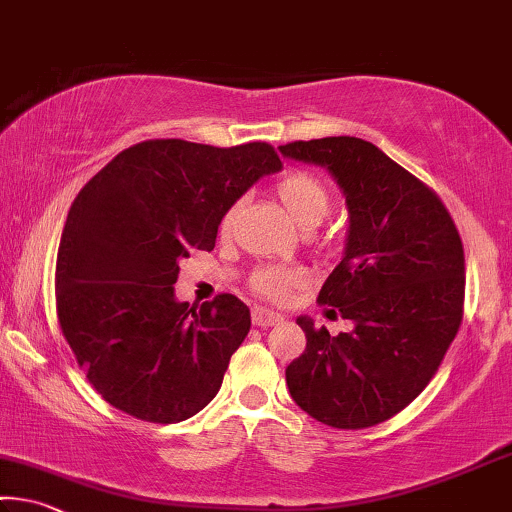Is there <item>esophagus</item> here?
<instances>
[{
    "instance_id": "esophagus-1",
    "label": "esophagus",
    "mask_w": 512,
    "mask_h": 512,
    "mask_svg": "<svg viewBox=\"0 0 512 512\" xmlns=\"http://www.w3.org/2000/svg\"><path fill=\"white\" fill-rule=\"evenodd\" d=\"M282 316L278 312H271L266 310V307H255L253 310V323L259 328H269L275 326V323H280Z\"/></svg>"
}]
</instances>
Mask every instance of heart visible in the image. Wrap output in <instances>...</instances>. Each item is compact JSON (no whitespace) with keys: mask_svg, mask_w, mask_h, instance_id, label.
<instances>
[{"mask_svg":"<svg viewBox=\"0 0 512 512\" xmlns=\"http://www.w3.org/2000/svg\"><path fill=\"white\" fill-rule=\"evenodd\" d=\"M275 196L282 202V207L287 209L291 221L303 227H316L326 214L330 212V193L319 177L310 173H303V170H296V173H289L282 177V180L275 184ZM234 218V209H230L223 216V232L230 230ZM300 282V273L294 269H280V266H273V269H262L257 271L253 285L259 294L269 298H282L291 287H296Z\"/></svg>","mask_w":512,"mask_h":512,"instance_id":"obj_1","label":"heart"}]
</instances>
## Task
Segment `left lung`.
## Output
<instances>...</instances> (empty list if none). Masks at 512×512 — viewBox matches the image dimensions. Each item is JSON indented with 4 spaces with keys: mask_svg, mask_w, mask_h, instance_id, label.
I'll list each match as a JSON object with an SVG mask.
<instances>
[{
    "mask_svg": "<svg viewBox=\"0 0 512 512\" xmlns=\"http://www.w3.org/2000/svg\"><path fill=\"white\" fill-rule=\"evenodd\" d=\"M278 150L326 168L348 212L342 262L319 303L337 307L353 330L330 337L298 316L307 346L285 371L289 394L321 424L376 426L424 392L460 328V234L440 198L369 141L326 136Z\"/></svg>",
    "mask_w": 512,
    "mask_h": 512,
    "instance_id": "8db88e82",
    "label": "left lung"
}]
</instances>
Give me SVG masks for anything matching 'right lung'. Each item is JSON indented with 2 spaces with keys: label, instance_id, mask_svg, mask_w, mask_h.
Segmentation results:
<instances>
[{
  "label": "right lung",
  "instance_id": "add662e5",
  "mask_svg": "<svg viewBox=\"0 0 512 512\" xmlns=\"http://www.w3.org/2000/svg\"><path fill=\"white\" fill-rule=\"evenodd\" d=\"M280 168L266 143L161 139L116 154L77 193L56 255V312L88 383L113 408L177 424L221 389L250 310L232 294L180 303V259L212 250L234 202Z\"/></svg>",
  "mask_w": 512,
  "mask_h": 512
}]
</instances>
